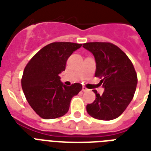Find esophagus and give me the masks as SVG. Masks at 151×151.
Listing matches in <instances>:
<instances>
[{
	"label": "esophagus",
	"mask_w": 151,
	"mask_h": 151,
	"mask_svg": "<svg viewBox=\"0 0 151 151\" xmlns=\"http://www.w3.org/2000/svg\"><path fill=\"white\" fill-rule=\"evenodd\" d=\"M82 91H83V92H86V91H88V88H86L83 86V87H82Z\"/></svg>",
	"instance_id": "34e87169"
}]
</instances>
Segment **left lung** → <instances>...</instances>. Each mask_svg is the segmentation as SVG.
<instances>
[{
	"label": "left lung",
	"mask_w": 151,
	"mask_h": 151,
	"mask_svg": "<svg viewBox=\"0 0 151 151\" xmlns=\"http://www.w3.org/2000/svg\"><path fill=\"white\" fill-rule=\"evenodd\" d=\"M83 47L94 55L96 70L104 92L96 94V99L86 106L88 114L94 118L110 121L124 112L134 96L137 74L133 65L123 51L108 42H89Z\"/></svg>",
	"instance_id": "left-lung-1"
}]
</instances>
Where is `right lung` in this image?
I'll return each mask as SVG.
<instances>
[{"mask_svg": "<svg viewBox=\"0 0 151 151\" xmlns=\"http://www.w3.org/2000/svg\"><path fill=\"white\" fill-rule=\"evenodd\" d=\"M81 44L54 42L41 48L27 63L21 82L27 102L44 119L62 117L68 112L72 97L82 89L75 83L63 84L59 73L66 69L68 58Z\"/></svg>", "mask_w": 151, "mask_h": 151, "instance_id": "right-lung-1", "label": "right lung"}]
</instances>
